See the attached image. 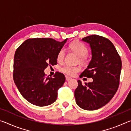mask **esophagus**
<instances>
[{"label": "esophagus", "mask_w": 131, "mask_h": 131, "mask_svg": "<svg viewBox=\"0 0 131 131\" xmlns=\"http://www.w3.org/2000/svg\"><path fill=\"white\" fill-rule=\"evenodd\" d=\"M65 77H66V81H69V80H70L72 79V78H71L70 77L68 76H66Z\"/></svg>", "instance_id": "34e87169"}]
</instances>
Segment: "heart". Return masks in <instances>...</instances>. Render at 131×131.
Instances as JSON below:
<instances>
[{
	"label": "heart",
	"mask_w": 131,
	"mask_h": 131,
	"mask_svg": "<svg viewBox=\"0 0 131 131\" xmlns=\"http://www.w3.org/2000/svg\"><path fill=\"white\" fill-rule=\"evenodd\" d=\"M70 49L74 52L77 55L80 57V61H83L85 59V57L88 54V48L84 43L79 41H73L69 44ZM65 51L63 48L59 51L57 54V60L59 62H62L65 58ZM61 71L64 73L69 75V76H74L77 72L80 70L81 68L80 66H72L69 65H65L61 68Z\"/></svg>",
	"instance_id": "b5f03b06"
}]
</instances>
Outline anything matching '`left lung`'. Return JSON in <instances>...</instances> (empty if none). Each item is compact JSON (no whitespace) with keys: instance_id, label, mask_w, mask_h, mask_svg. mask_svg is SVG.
<instances>
[{"instance_id":"8db88e82","label":"left lung","mask_w":131,"mask_h":131,"mask_svg":"<svg viewBox=\"0 0 131 131\" xmlns=\"http://www.w3.org/2000/svg\"><path fill=\"white\" fill-rule=\"evenodd\" d=\"M82 40L90 44L92 59L80 77L92 78L93 81L83 85L77 81L74 97L79 107L94 110L106 105L118 90L121 59L113 44L106 37L94 35Z\"/></svg>"}]
</instances>
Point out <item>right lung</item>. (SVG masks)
I'll return each mask as SVG.
<instances>
[{
	"mask_svg": "<svg viewBox=\"0 0 131 131\" xmlns=\"http://www.w3.org/2000/svg\"><path fill=\"white\" fill-rule=\"evenodd\" d=\"M67 39L58 41L51 38L29 39L17 48L14 59L13 79L18 90L29 102L46 106L56 101L58 91L65 81L62 73L46 77L47 66L57 64L58 52Z\"/></svg>",
	"mask_w": 131,
	"mask_h": 131,
	"instance_id": "1",
	"label": "right lung"
}]
</instances>
